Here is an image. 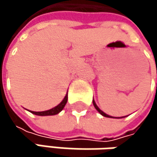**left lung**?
Returning <instances> with one entry per match:
<instances>
[{
    "mask_svg": "<svg viewBox=\"0 0 157 157\" xmlns=\"http://www.w3.org/2000/svg\"><path fill=\"white\" fill-rule=\"evenodd\" d=\"M93 104H94V108L97 110V112H99L103 116H105V117H109V118H117V117H113V116H111L109 114H107V113H105V112H103L102 110L100 109L98 106H97V105L95 104V102H94V100H93ZM124 117H125V116H124ZM124 117H118V118H124Z\"/></svg>",
    "mask_w": 157,
    "mask_h": 157,
    "instance_id": "left-lung-1",
    "label": "left lung"
}]
</instances>
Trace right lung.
Returning <instances> with one entry per match:
<instances>
[{
  "label": "right lung",
  "instance_id": "right-lung-1",
  "mask_svg": "<svg viewBox=\"0 0 157 157\" xmlns=\"http://www.w3.org/2000/svg\"><path fill=\"white\" fill-rule=\"evenodd\" d=\"M67 100H68V91H67V94H65L64 98L63 99V101L58 105H56L55 107L52 108L50 110H46V111H43V112H34V111H30L33 114H36V115H40V116H47V115H55V114H58L64 108L66 103H67ZM29 111V110H28Z\"/></svg>",
  "mask_w": 157,
  "mask_h": 157
}]
</instances>
